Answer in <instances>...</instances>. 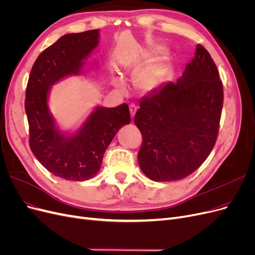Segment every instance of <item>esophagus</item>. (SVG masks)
<instances>
[{
	"label": "esophagus",
	"mask_w": 255,
	"mask_h": 255,
	"mask_svg": "<svg viewBox=\"0 0 255 255\" xmlns=\"http://www.w3.org/2000/svg\"><path fill=\"white\" fill-rule=\"evenodd\" d=\"M136 109H137V107L135 106V104H130L129 105V110H130V115H131V118H134V115H135V112H136Z\"/></svg>",
	"instance_id": "obj_1"
}]
</instances>
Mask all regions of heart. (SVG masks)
Wrapping results in <instances>:
<instances>
[{"instance_id": "b5f03b06", "label": "heart", "mask_w": 255, "mask_h": 255, "mask_svg": "<svg viewBox=\"0 0 255 255\" xmlns=\"http://www.w3.org/2000/svg\"><path fill=\"white\" fill-rule=\"evenodd\" d=\"M167 69V63L165 60H158L147 67L140 70L135 77L136 86L145 91L151 90L157 86V84L162 81ZM117 86L121 87L124 85L122 79L113 80Z\"/></svg>"}]
</instances>
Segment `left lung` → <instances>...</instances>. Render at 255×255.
I'll use <instances>...</instances> for the list:
<instances>
[{
    "mask_svg": "<svg viewBox=\"0 0 255 255\" xmlns=\"http://www.w3.org/2000/svg\"><path fill=\"white\" fill-rule=\"evenodd\" d=\"M223 83L210 53L196 45L176 83L168 82L139 102L134 124L142 133L137 162L155 182L184 178L209 156L219 135Z\"/></svg>",
    "mask_w": 255,
    "mask_h": 255,
    "instance_id": "left-lung-1",
    "label": "left lung"
}]
</instances>
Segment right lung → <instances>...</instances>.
I'll use <instances>...</instances> for the list:
<instances>
[{"label": "right lung", "mask_w": 255, "mask_h": 255, "mask_svg": "<svg viewBox=\"0 0 255 255\" xmlns=\"http://www.w3.org/2000/svg\"><path fill=\"white\" fill-rule=\"evenodd\" d=\"M99 29L63 35L35 60L28 79L25 111L32 153L49 172L67 181H87L100 171L106 149L119 129L130 123L127 104L98 107L79 132L64 136L54 128L47 107L49 87L78 73L98 46Z\"/></svg>", "instance_id": "1"}]
</instances>
